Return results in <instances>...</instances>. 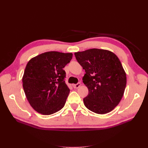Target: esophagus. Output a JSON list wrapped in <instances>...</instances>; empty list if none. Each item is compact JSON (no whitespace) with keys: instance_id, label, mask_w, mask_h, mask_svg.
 <instances>
[{"instance_id":"esophagus-1","label":"esophagus","mask_w":148,"mask_h":148,"mask_svg":"<svg viewBox=\"0 0 148 148\" xmlns=\"http://www.w3.org/2000/svg\"><path fill=\"white\" fill-rule=\"evenodd\" d=\"M80 86H81V83H78L77 84H73V86L74 88H78Z\"/></svg>"}]
</instances>
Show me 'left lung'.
Returning a JSON list of instances; mask_svg holds the SVG:
<instances>
[{
  "label": "left lung",
  "instance_id": "left-lung-1",
  "mask_svg": "<svg viewBox=\"0 0 148 148\" xmlns=\"http://www.w3.org/2000/svg\"><path fill=\"white\" fill-rule=\"evenodd\" d=\"M76 59L86 73L83 82L88 89L84 106L98 114L110 112L123 97L127 84L126 73L112 52L91 49L75 53Z\"/></svg>",
  "mask_w": 148,
  "mask_h": 148
}]
</instances>
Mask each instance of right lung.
Returning a JSON list of instances; mask_svg holds the SVG:
<instances>
[{
	"instance_id": "obj_1",
	"label": "right lung",
	"mask_w": 148,
	"mask_h": 148,
	"mask_svg": "<svg viewBox=\"0 0 148 148\" xmlns=\"http://www.w3.org/2000/svg\"><path fill=\"white\" fill-rule=\"evenodd\" d=\"M72 56V53L50 51L28 62L22 78L23 87L29 104L38 113L51 115L65 106L70 89L63 69Z\"/></svg>"
}]
</instances>
